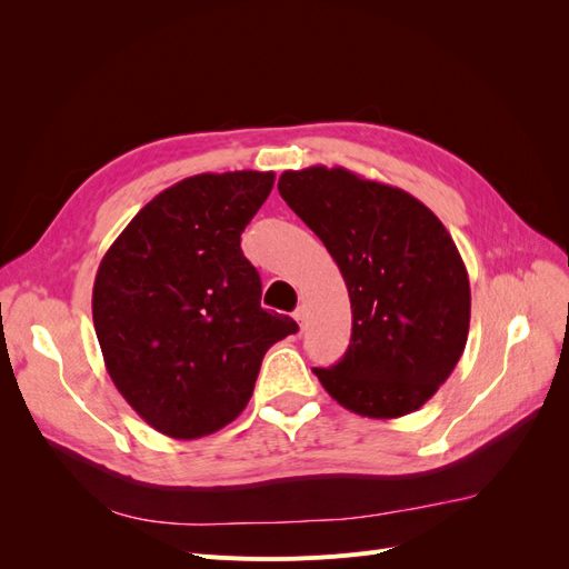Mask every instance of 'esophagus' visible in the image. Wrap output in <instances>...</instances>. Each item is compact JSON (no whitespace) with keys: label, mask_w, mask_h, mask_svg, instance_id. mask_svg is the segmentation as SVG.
Instances as JSON below:
<instances>
[{"label":"esophagus","mask_w":569,"mask_h":569,"mask_svg":"<svg viewBox=\"0 0 569 569\" xmlns=\"http://www.w3.org/2000/svg\"><path fill=\"white\" fill-rule=\"evenodd\" d=\"M295 320H297V322L303 327V320H306V308H303V306H299L297 311H295Z\"/></svg>","instance_id":"1"}]
</instances>
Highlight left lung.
<instances>
[{
    "instance_id": "8db88e82",
    "label": "left lung",
    "mask_w": 569,
    "mask_h": 569,
    "mask_svg": "<svg viewBox=\"0 0 569 569\" xmlns=\"http://www.w3.org/2000/svg\"><path fill=\"white\" fill-rule=\"evenodd\" d=\"M280 197L341 270L351 343L313 368L332 399L363 418L425 406L458 366L470 330V280L453 239L422 201L347 168L284 170Z\"/></svg>"
}]
</instances>
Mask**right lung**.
<instances>
[{
	"instance_id": "add662e5",
	"label": "right lung",
	"mask_w": 569,
	"mask_h": 569,
	"mask_svg": "<svg viewBox=\"0 0 569 569\" xmlns=\"http://www.w3.org/2000/svg\"><path fill=\"white\" fill-rule=\"evenodd\" d=\"M274 173H201L163 189L97 270L92 318L120 396L157 432L213 435L242 412L261 360L299 330L261 308L239 237Z\"/></svg>"
}]
</instances>
